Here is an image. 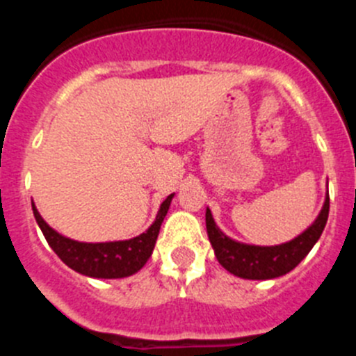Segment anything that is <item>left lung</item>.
<instances>
[{
	"mask_svg": "<svg viewBox=\"0 0 356 356\" xmlns=\"http://www.w3.org/2000/svg\"><path fill=\"white\" fill-rule=\"evenodd\" d=\"M330 212V196H326L325 205L321 209L316 221L292 241L278 246H253L229 238L217 228L212 212L207 209V234L213 248L217 260L226 271L238 278L246 280H271L291 273L319 241Z\"/></svg>",
	"mask_w": 356,
	"mask_h": 356,
	"instance_id": "1",
	"label": "left lung"
}]
</instances>
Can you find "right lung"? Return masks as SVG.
Segmentation results:
<instances>
[{"label":"right lung","mask_w":356,"mask_h":356,"mask_svg":"<svg viewBox=\"0 0 356 356\" xmlns=\"http://www.w3.org/2000/svg\"><path fill=\"white\" fill-rule=\"evenodd\" d=\"M175 194H169L156 213L155 222L130 241L115 242H78L72 238L64 237L51 228L48 222L40 217L39 210L31 203L33 216L42 229L44 237L51 246V250L58 254V259L69 266L72 271L80 275L90 276V278H127L143 269L144 264L153 253L156 237H159L160 226L163 217L168 213L169 205Z\"/></svg>","instance_id":"obj_1"}]
</instances>
